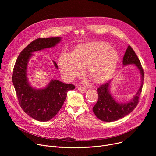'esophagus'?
I'll use <instances>...</instances> for the list:
<instances>
[{"label": "esophagus", "mask_w": 156, "mask_h": 156, "mask_svg": "<svg viewBox=\"0 0 156 156\" xmlns=\"http://www.w3.org/2000/svg\"><path fill=\"white\" fill-rule=\"evenodd\" d=\"M77 89H78V90L80 92H81V93H84V92L86 91V89H85L84 87L81 86H78L77 87Z\"/></svg>", "instance_id": "esophagus-1"}]
</instances>
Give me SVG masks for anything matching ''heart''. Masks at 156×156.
<instances>
[{"label": "heart", "instance_id": "b5f03b06", "mask_svg": "<svg viewBox=\"0 0 156 156\" xmlns=\"http://www.w3.org/2000/svg\"><path fill=\"white\" fill-rule=\"evenodd\" d=\"M118 62L115 51L104 44L94 43L78 46L73 54L63 53L58 60L63 75L72 80L80 76L83 66L87 65V72L95 82L108 79L113 73Z\"/></svg>", "mask_w": 156, "mask_h": 156}]
</instances>
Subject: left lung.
<instances>
[{
  "mask_svg": "<svg viewBox=\"0 0 156 156\" xmlns=\"http://www.w3.org/2000/svg\"><path fill=\"white\" fill-rule=\"evenodd\" d=\"M123 63L124 65L135 64L139 69L141 75V86L134 99L131 101L125 104H119L113 99L108 91L110 81L100 85L97 89L98 100L93 107V110L95 115L102 121L114 122L118 120L131 112L139 102L140 96L143 86L144 73L138 56L129 45L123 56Z\"/></svg>",
  "mask_w": 156,
  "mask_h": 156,
  "instance_id": "8db88e82",
  "label": "left lung"
}]
</instances>
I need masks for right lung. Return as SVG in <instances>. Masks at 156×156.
Returning a JSON list of instances; mask_svg holds the SVG:
<instances>
[{
	"instance_id": "obj_1",
	"label": "right lung",
	"mask_w": 156,
	"mask_h": 156,
	"mask_svg": "<svg viewBox=\"0 0 156 156\" xmlns=\"http://www.w3.org/2000/svg\"><path fill=\"white\" fill-rule=\"evenodd\" d=\"M60 41L59 37L33 41L20 52L14 65L12 81L18 103L26 114L38 121L46 122L54 117L62 108L67 92L75 87L73 84L55 80H52L46 88L37 90L28 83L27 64L31 53L54 47ZM54 63L58 68L57 63Z\"/></svg>"
}]
</instances>
